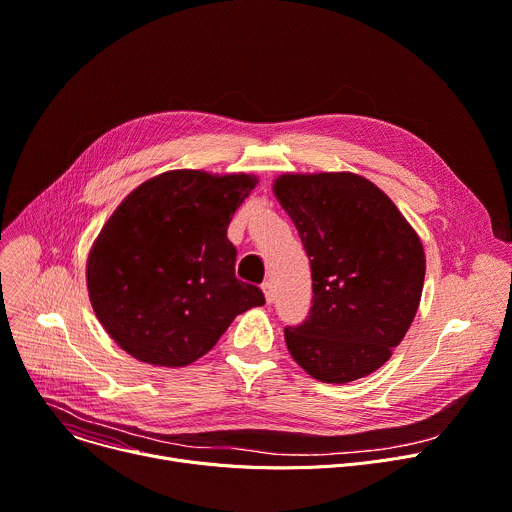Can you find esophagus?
Listing matches in <instances>:
<instances>
[{"label":"esophagus","mask_w":512,"mask_h":512,"mask_svg":"<svg viewBox=\"0 0 512 512\" xmlns=\"http://www.w3.org/2000/svg\"><path fill=\"white\" fill-rule=\"evenodd\" d=\"M261 290H263V294H265V302L271 304V302H273V286H271L269 282H265V284L261 286Z\"/></svg>","instance_id":"34e87169"}]
</instances>
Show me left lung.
Here are the masks:
<instances>
[{"instance_id": "8db88e82", "label": "left lung", "mask_w": 512, "mask_h": 512, "mask_svg": "<svg viewBox=\"0 0 512 512\" xmlns=\"http://www.w3.org/2000/svg\"><path fill=\"white\" fill-rule=\"evenodd\" d=\"M273 194L312 269L310 316L284 331L290 355L324 384L374 374L421 304L427 259L416 230L357 173H282Z\"/></svg>"}]
</instances>
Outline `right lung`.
<instances>
[{"label": "right lung", "instance_id": "add662e5", "mask_svg": "<svg viewBox=\"0 0 512 512\" xmlns=\"http://www.w3.org/2000/svg\"><path fill=\"white\" fill-rule=\"evenodd\" d=\"M259 183L249 173L175 169L132 190L87 255L89 302L134 359L183 367L206 355L235 316L265 298L235 277L232 214Z\"/></svg>", "mask_w": 512, "mask_h": 512}]
</instances>
